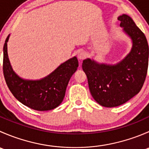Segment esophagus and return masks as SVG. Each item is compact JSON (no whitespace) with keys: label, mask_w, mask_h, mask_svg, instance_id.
Wrapping results in <instances>:
<instances>
[{"label":"esophagus","mask_w":149,"mask_h":149,"mask_svg":"<svg viewBox=\"0 0 149 149\" xmlns=\"http://www.w3.org/2000/svg\"><path fill=\"white\" fill-rule=\"evenodd\" d=\"M78 59L79 60V61H82V60H84V58L86 57V54L85 52H84V51H81V52H79V53H78Z\"/></svg>","instance_id":"34e87169"}]
</instances>
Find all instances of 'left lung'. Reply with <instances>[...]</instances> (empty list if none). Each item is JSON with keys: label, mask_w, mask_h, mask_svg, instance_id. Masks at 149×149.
Instances as JSON below:
<instances>
[{"label": "left lung", "mask_w": 149, "mask_h": 149, "mask_svg": "<svg viewBox=\"0 0 149 149\" xmlns=\"http://www.w3.org/2000/svg\"><path fill=\"white\" fill-rule=\"evenodd\" d=\"M123 31L131 39L130 52L117 64L84 60L90 92L97 103L114 107L125 103L141 91L148 70V45L146 36L126 14L118 18Z\"/></svg>", "instance_id": "obj_1"}]
</instances>
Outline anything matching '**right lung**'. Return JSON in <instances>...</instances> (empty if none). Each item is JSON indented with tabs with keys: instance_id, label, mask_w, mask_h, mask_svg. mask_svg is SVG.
Returning a JSON list of instances; mask_svg holds the SVG:
<instances>
[{
	"instance_id": "1",
	"label": "right lung",
	"mask_w": 149,
	"mask_h": 149,
	"mask_svg": "<svg viewBox=\"0 0 149 149\" xmlns=\"http://www.w3.org/2000/svg\"><path fill=\"white\" fill-rule=\"evenodd\" d=\"M7 37L3 45V70L10 92L25 106L38 111L53 109L63 100L69 80L79 67L77 58L68 60L54 71L40 80H27L18 76L12 68L7 50Z\"/></svg>"
}]
</instances>
